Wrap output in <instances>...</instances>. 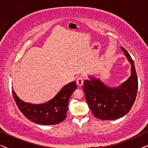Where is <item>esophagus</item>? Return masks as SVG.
Here are the masks:
<instances>
[{
	"label": "esophagus",
	"mask_w": 148,
	"mask_h": 148,
	"mask_svg": "<svg viewBox=\"0 0 148 148\" xmlns=\"http://www.w3.org/2000/svg\"><path fill=\"white\" fill-rule=\"evenodd\" d=\"M84 77H82V76H80V77H78L77 78V84L79 86H82V85H83V83H84Z\"/></svg>",
	"instance_id": "34e87169"
}]
</instances>
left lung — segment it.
<instances>
[{"label":"left lung","instance_id":"obj_1","mask_svg":"<svg viewBox=\"0 0 148 148\" xmlns=\"http://www.w3.org/2000/svg\"><path fill=\"white\" fill-rule=\"evenodd\" d=\"M121 48L131 65L128 79L116 88L107 86L93 76H89L90 79L84 82L83 90L87 103L93 115L101 120H114L124 116L136 98L138 79L134 62L129 52L123 47Z\"/></svg>","mask_w":148,"mask_h":148}]
</instances>
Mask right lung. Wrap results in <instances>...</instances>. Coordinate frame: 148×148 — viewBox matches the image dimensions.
<instances>
[{"label": "right lung", "instance_id": "add662e5", "mask_svg": "<svg viewBox=\"0 0 148 148\" xmlns=\"http://www.w3.org/2000/svg\"><path fill=\"white\" fill-rule=\"evenodd\" d=\"M76 89L75 82H71L64 86L52 100L39 104L23 102L13 90L12 93L17 107L26 118L36 124L50 125L58 124L65 119L69 100Z\"/></svg>", "mask_w": 148, "mask_h": 148}]
</instances>
